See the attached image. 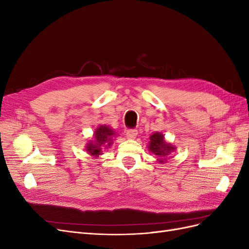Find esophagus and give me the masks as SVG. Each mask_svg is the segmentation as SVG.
I'll return each instance as SVG.
<instances>
[{
	"mask_svg": "<svg viewBox=\"0 0 249 249\" xmlns=\"http://www.w3.org/2000/svg\"><path fill=\"white\" fill-rule=\"evenodd\" d=\"M137 134H138V131L135 130V129H130L126 131V138L127 139H135L137 137Z\"/></svg>",
	"mask_w": 249,
	"mask_h": 249,
	"instance_id": "34e87169",
	"label": "esophagus"
}]
</instances>
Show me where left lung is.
Masks as SVG:
<instances>
[{"mask_svg": "<svg viewBox=\"0 0 249 249\" xmlns=\"http://www.w3.org/2000/svg\"><path fill=\"white\" fill-rule=\"evenodd\" d=\"M175 146L164 140V135L161 133L156 132L149 137L148 150L158 158L160 163L166 161V157L170 153L175 152Z\"/></svg>", "mask_w": 249, "mask_h": 249, "instance_id": "left-lung-1", "label": "left lung"}]
</instances>
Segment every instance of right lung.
Returning <instances> with one entry per match:
<instances>
[{
    "label": "right lung",
    "mask_w": 249,
    "mask_h": 249,
    "mask_svg": "<svg viewBox=\"0 0 249 249\" xmlns=\"http://www.w3.org/2000/svg\"><path fill=\"white\" fill-rule=\"evenodd\" d=\"M114 136V131L108 125H100L94 132L93 141H90L86 144V152L94 157L102 155L103 147L108 148L111 146Z\"/></svg>",
    "instance_id": "obj_1"
}]
</instances>
